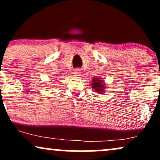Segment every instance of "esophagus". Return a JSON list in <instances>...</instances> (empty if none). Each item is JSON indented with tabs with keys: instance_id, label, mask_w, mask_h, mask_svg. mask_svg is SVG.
Here are the masks:
<instances>
[{
	"instance_id": "obj_1",
	"label": "esophagus",
	"mask_w": 160,
	"mask_h": 160,
	"mask_svg": "<svg viewBox=\"0 0 160 160\" xmlns=\"http://www.w3.org/2000/svg\"><path fill=\"white\" fill-rule=\"evenodd\" d=\"M80 73H81V71H80V69H75L74 71V75L76 77L80 76Z\"/></svg>"
}]
</instances>
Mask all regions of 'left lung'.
Masks as SVG:
<instances>
[{
  "mask_svg": "<svg viewBox=\"0 0 160 160\" xmlns=\"http://www.w3.org/2000/svg\"><path fill=\"white\" fill-rule=\"evenodd\" d=\"M92 88L96 90V92H102V91H103V86H102V81L103 80H100L98 78H95L92 80Z\"/></svg>",
  "mask_w": 160,
  "mask_h": 160,
  "instance_id": "obj_1",
  "label": "left lung"
}]
</instances>
